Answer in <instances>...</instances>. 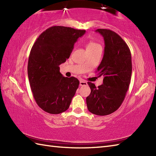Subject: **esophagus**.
Here are the masks:
<instances>
[{"label": "esophagus", "mask_w": 156, "mask_h": 156, "mask_svg": "<svg viewBox=\"0 0 156 156\" xmlns=\"http://www.w3.org/2000/svg\"><path fill=\"white\" fill-rule=\"evenodd\" d=\"M87 82H86V81H84V80H81L80 81V86H87Z\"/></svg>", "instance_id": "1"}]
</instances>
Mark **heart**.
<instances>
[{"mask_svg": "<svg viewBox=\"0 0 156 156\" xmlns=\"http://www.w3.org/2000/svg\"><path fill=\"white\" fill-rule=\"evenodd\" d=\"M101 48V45L98 43L94 41H89L87 44V51H93L95 49Z\"/></svg>", "mask_w": 156, "mask_h": 156, "instance_id": "heart-1", "label": "heart"}]
</instances>
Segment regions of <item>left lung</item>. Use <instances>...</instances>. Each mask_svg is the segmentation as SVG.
Segmentation results:
<instances>
[{"mask_svg": "<svg viewBox=\"0 0 156 156\" xmlns=\"http://www.w3.org/2000/svg\"><path fill=\"white\" fill-rule=\"evenodd\" d=\"M96 32L104 38V55L97 68L98 76H104L103 84L98 87L88 82L91 92L87 97L88 111L105 116L117 111L124 101L130 84L132 63L131 51L120 36L109 29Z\"/></svg>", "mask_w": 156, "mask_h": 156, "instance_id": "1", "label": "left lung"}]
</instances>
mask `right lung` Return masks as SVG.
<instances>
[{
	"instance_id": "right-lung-1",
	"label": "right lung",
	"mask_w": 156,
	"mask_h": 156,
	"mask_svg": "<svg viewBox=\"0 0 156 156\" xmlns=\"http://www.w3.org/2000/svg\"><path fill=\"white\" fill-rule=\"evenodd\" d=\"M85 32L54 26L43 32L33 45L27 66L29 84L37 104L48 113L67 110L78 88V79L63 76L59 66L69 58L74 44Z\"/></svg>"
}]
</instances>
